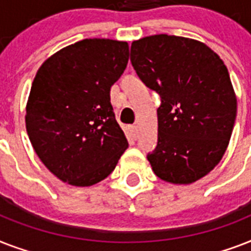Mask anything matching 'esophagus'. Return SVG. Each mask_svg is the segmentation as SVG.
Masks as SVG:
<instances>
[{"label":"esophagus","instance_id":"1","mask_svg":"<svg viewBox=\"0 0 251 251\" xmlns=\"http://www.w3.org/2000/svg\"><path fill=\"white\" fill-rule=\"evenodd\" d=\"M137 133H138V127L135 125H133V126H130V134H131V135H133L134 138L137 137Z\"/></svg>","mask_w":251,"mask_h":251}]
</instances>
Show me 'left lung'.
<instances>
[{
	"mask_svg": "<svg viewBox=\"0 0 251 251\" xmlns=\"http://www.w3.org/2000/svg\"><path fill=\"white\" fill-rule=\"evenodd\" d=\"M130 60L161 100L152 171L167 182H195L219 164L232 135L237 100L228 69L201 41L165 33L133 41Z\"/></svg>",
	"mask_w": 251,
	"mask_h": 251,
	"instance_id": "1",
	"label": "left lung"
}]
</instances>
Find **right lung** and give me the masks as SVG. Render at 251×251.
I'll list each match as a JSON object with an SVG mask.
<instances>
[{
  "mask_svg": "<svg viewBox=\"0 0 251 251\" xmlns=\"http://www.w3.org/2000/svg\"><path fill=\"white\" fill-rule=\"evenodd\" d=\"M127 61L125 41L84 39L49 57L36 73L25 129L37 156L61 181L100 182L127 149L110 104V87Z\"/></svg>",
  "mask_w": 251,
  "mask_h": 251,
  "instance_id": "right-lung-1",
  "label": "right lung"
}]
</instances>
